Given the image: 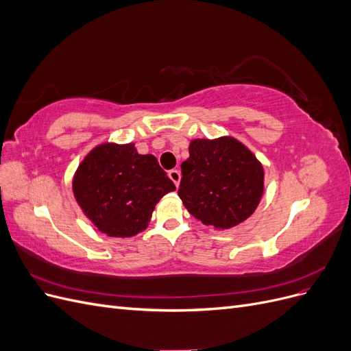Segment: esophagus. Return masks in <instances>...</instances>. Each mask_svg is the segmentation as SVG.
<instances>
[{
    "label": "esophagus",
    "mask_w": 351,
    "mask_h": 351,
    "mask_svg": "<svg viewBox=\"0 0 351 351\" xmlns=\"http://www.w3.org/2000/svg\"><path fill=\"white\" fill-rule=\"evenodd\" d=\"M168 177L173 180L176 186H178V184H180V180H182V174H180L178 169H169V171H168Z\"/></svg>",
    "instance_id": "obj_1"
}]
</instances>
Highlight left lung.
I'll list each match as a JSON object with an SVG mask.
<instances>
[{
	"instance_id": "left-lung-1",
	"label": "left lung",
	"mask_w": 351,
	"mask_h": 351,
	"mask_svg": "<svg viewBox=\"0 0 351 351\" xmlns=\"http://www.w3.org/2000/svg\"><path fill=\"white\" fill-rule=\"evenodd\" d=\"M189 154L178 196L190 214L215 228L247 219L263 192V168L256 156L232 137L192 141Z\"/></svg>"
}]
</instances>
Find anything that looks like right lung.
<instances>
[{"instance_id": "obj_1", "label": "right lung", "mask_w": 351, "mask_h": 351, "mask_svg": "<svg viewBox=\"0 0 351 351\" xmlns=\"http://www.w3.org/2000/svg\"><path fill=\"white\" fill-rule=\"evenodd\" d=\"M176 190L154 155L134 145H101L83 159L73 192L86 217L111 237H132L147 227L155 205Z\"/></svg>"}]
</instances>
